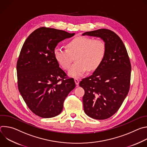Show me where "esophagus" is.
<instances>
[{
    "instance_id": "34e87169",
    "label": "esophagus",
    "mask_w": 147,
    "mask_h": 147,
    "mask_svg": "<svg viewBox=\"0 0 147 147\" xmlns=\"http://www.w3.org/2000/svg\"><path fill=\"white\" fill-rule=\"evenodd\" d=\"M74 82H75V83H76V86H78V85L79 84V80H78L77 78H74Z\"/></svg>"
}]
</instances>
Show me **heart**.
I'll return each instance as SVG.
<instances>
[{
    "label": "heart",
    "instance_id": "b5f03b06",
    "mask_svg": "<svg viewBox=\"0 0 147 147\" xmlns=\"http://www.w3.org/2000/svg\"><path fill=\"white\" fill-rule=\"evenodd\" d=\"M66 49L56 47L53 54L58 64L63 69H69L73 57L76 63L69 71L71 77H79L87 70L94 71L101 63L106 53V45L101 39L78 36L69 40Z\"/></svg>",
    "mask_w": 147,
    "mask_h": 147
}]
</instances>
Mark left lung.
Segmentation results:
<instances>
[{
    "mask_svg": "<svg viewBox=\"0 0 147 147\" xmlns=\"http://www.w3.org/2000/svg\"><path fill=\"white\" fill-rule=\"evenodd\" d=\"M82 35L99 37L106 45L100 65L79 85L85 91L82 98L85 113L95 119H107L119 110L129 91L130 59L121 39L110 30L99 29Z\"/></svg>",
    "mask_w": 147,
    "mask_h": 147,
    "instance_id": "left-lung-1",
    "label": "left lung"
}]
</instances>
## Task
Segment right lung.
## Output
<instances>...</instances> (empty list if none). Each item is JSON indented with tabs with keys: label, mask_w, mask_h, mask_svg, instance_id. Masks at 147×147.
Instances as JSON below:
<instances>
[{
	"label": "right lung",
	"mask_w": 147,
	"mask_h": 147,
	"mask_svg": "<svg viewBox=\"0 0 147 147\" xmlns=\"http://www.w3.org/2000/svg\"><path fill=\"white\" fill-rule=\"evenodd\" d=\"M74 34L40 27L28 36L21 50L17 63L18 90L29 109L39 117L59 115L65 99L76 87L53 54L59 42Z\"/></svg>",
	"instance_id": "obj_1"
}]
</instances>
